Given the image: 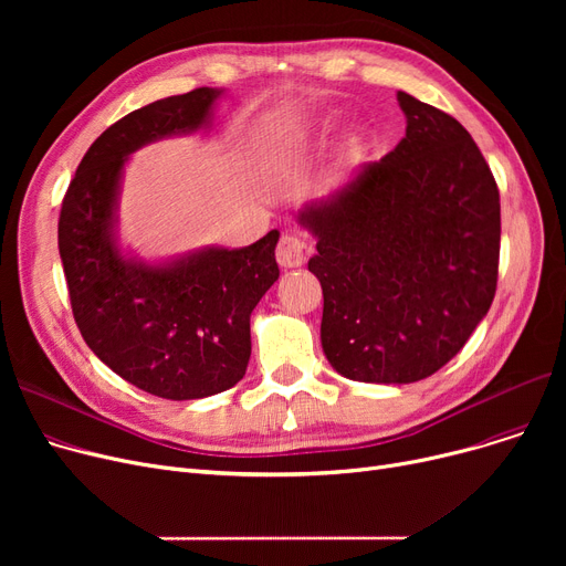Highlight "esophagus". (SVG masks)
I'll return each instance as SVG.
<instances>
[{
  "label": "esophagus",
  "instance_id": "obj_1",
  "mask_svg": "<svg viewBox=\"0 0 566 566\" xmlns=\"http://www.w3.org/2000/svg\"><path fill=\"white\" fill-rule=\"evenodd\" d=\"M305 252H307L305 241H303L301 235H295V233H284L280 238L277 248H275V256H277V263L282 268H298V265H303L305 263Z\"/></svg>",
  "mask_w": 566,
  "mask_h": 566
}]
</instances>
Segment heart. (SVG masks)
I'll use <instances>...</instances> for the list:
<instances>
[{
    "instance_id": "1",
    "label": "heart",
    "mask_w": 566,
    "mask_h": 566,
    "mask_svg": "<svg viewBox=\"0 0 566 566\" xmlns=\"http://www.w3.org/2000/svg\"><path fill=\"white\" fill-rule=\"evenodd\" d=\"M369 133L367 130H353L350 135H348V139H346V151L350 154V156H358V154H363L365 148L369 146Z\"/></svg>"
}]
</instances>
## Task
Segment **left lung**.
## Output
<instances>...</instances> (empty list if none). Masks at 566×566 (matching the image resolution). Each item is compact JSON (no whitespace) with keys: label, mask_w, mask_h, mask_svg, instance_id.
Listing matches in <instances>:
<instances>
[{"label":"left lung","mask_w":566,"mask_h":566,"mask_svg":"<svg viewBox=\"0 0 566 566\" xmlns=\"http://www.w3.org/2000/svg\"><path fill=\"white\" fill-rule=\"evenodd\" d=\"M406 137L301 211L316 235L328 363L363 382H415L448 365L486 316L500 192L454 116L406 92Z\"/></svg>","instance_id":"8db88e82"}]
</instances>
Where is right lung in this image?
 Returning a JSON list of instances; mask_svg holds the SVG:
<instances>
[{"label": "right lung", "mask_w": 566, "mask_h": 566, "mask_svg": "<svg viewBox=\"0 0 566 566\" xmlns=\"http://www.w3.org/2000/svg\"><path fill=\"white\" fill-rule=\"evenodd\" d=\"M222 92L199 86L112 124L84 154L62 201L59 254L77 328L135 388L171 401L224 392L245 376L250 314L275 284L280 231L241 248H208L165 265L122 256L118 178L139 146L208 124Z\"/></svg>", "instance_id": "1"}]
</instances>
